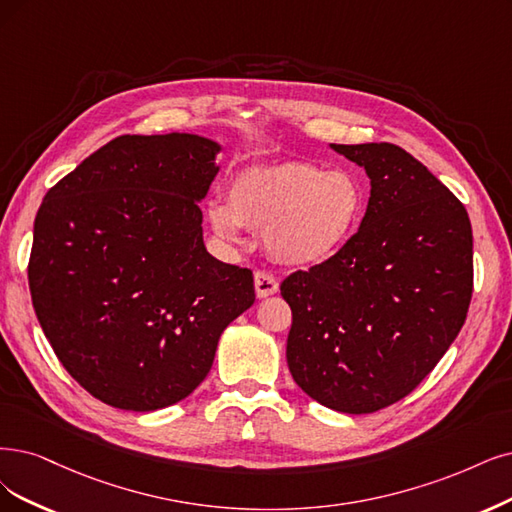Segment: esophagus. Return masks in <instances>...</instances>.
<instances>
[{
  "instance_id": "34e87169",
  "label": "esophagus",
  "mask_w": 512,
  "mask_h": 512,
  "mask_svg": "<svg viewBox=\"0 0 512 512\" xmlns=\"http://www.w3.org/2000/svg\"><path fill=\"white\" fill-rule=\"evenodd\" d=\"M276 291H278V280L266 270H257L255 272V293H257V297H270Z\"/></svg>"
}]
</instances>
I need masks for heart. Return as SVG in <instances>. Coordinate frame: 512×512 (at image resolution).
<instances>
[{
    "label": "heart",
    "mask_w": 512,
    "mask_h": 512,
    "mask_svg": "<svg viewBox=\"0 0 512 512\" xmlns=\"http://www.w3.org/2000/svg\"><path fill=\"white\" fill-rule=\"evenodd\" d=\"M227 206L208 208V223L236 242L240 225L263 234L268 253L287 266H314L344 249L363 217L365 196L344 170L310 162L246 168L227 187Z\"/></svg>",
    "instance_id": "1"
}]
</instances>
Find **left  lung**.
I'll use <instances>...</instances> for the list:
<instances>
[{
	"label": "left lung",
	"mask_w": 512,
	"mask_h": 512,
	"mask_svg": "<svg viewBox=\"0 0 512 512\" xmlns=\"http://www.w3.org/2000/svg\"><path fill=\"white\" fill-rule=\"evenodd\" d=\"M367 170L371 196L344 249L282 280L287 363L320 405L373 413L405 396L458 337L472 297L464 204L399 145H331Z\"/></svg>",
	"instance_id": "8db88e82"
}]
</instances>
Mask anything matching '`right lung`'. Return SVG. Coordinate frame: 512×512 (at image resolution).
<instances>
[{
  "instance_id": "right-lung-1",
  "label": "right lung",
  "mask_w": 512,
  "mask_h": 512,
  "mask_svg": "<svg viewBox=\"0 0 512 512\" xmlns=\"http://www.w3.org/2000/svg\"><path fill=\"white\" fill-rule=\"evenodd\" d=\"M221 145L122 135L37 211L29 289L67 373L94 399L156 411L192 394L223 329L255 301L253 272L206 251L202 200Z\"/></svg>"
}]
</instances>
